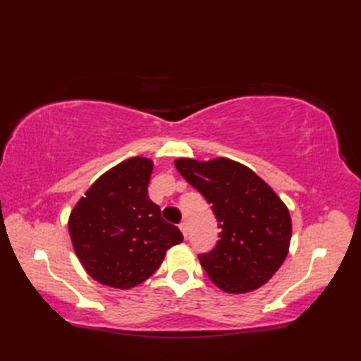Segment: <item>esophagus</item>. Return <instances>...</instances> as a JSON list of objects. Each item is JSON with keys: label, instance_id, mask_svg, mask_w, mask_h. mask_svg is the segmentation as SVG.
<instances>
[{"label": "esophagus", "instance_id": "34e87169", "mask_svg": "<svg viewBox=\"0 0 361 361\" xmlns=\"http://www.w3.org/2000/svg\"><path fill=\"white\" fill-rule=\"evenodd\" d=\"M180 231L183 233V235L188 237V231H189V229H188V224H186V221H181V224H180Z\"/></svg>", "mask_w": 361, "mask_h": 361}]
</instances>
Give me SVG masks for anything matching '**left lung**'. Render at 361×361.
<instances>
[{
    "instance_id": "obj_1",
    "label": "left lung",
    "mask_w": 361,
    "mask_h": 361,
    "mask_svg": "<svg viewBox=\"0 0 361 361\" xmlns=\"http://www.w3.org/2000/svg\"><path fill=\"white\" fill-rule=\"evenodd\" d=\"M175 167L216 214L220 239L198 256L209 279L226 293L262 287L283 264L290 248L288 208L259 175L237 161L175 159Z\"/></svg>"
}]
</instances>
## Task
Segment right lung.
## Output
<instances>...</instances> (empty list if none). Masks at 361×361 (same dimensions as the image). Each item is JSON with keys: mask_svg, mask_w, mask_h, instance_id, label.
Returning <instances> with one entry per match:
<instances>
[{"mask_svg": "<svg viewBox=\"0 0 361 361\" xmlns=\"http://www.w3.org/2000/svg\"><path fill=\"white\" fill-rule=\"evenodd\" d=\"M152 159L128 158L102 173L68 220L82 267L102 286L128 290L149 279L166 251L183 242L147 195Z\"/></svg>", "mask_w": 361, "mask_h": 361, "instance_id": "obj_1", "label": "right lung"}]
</instances>
